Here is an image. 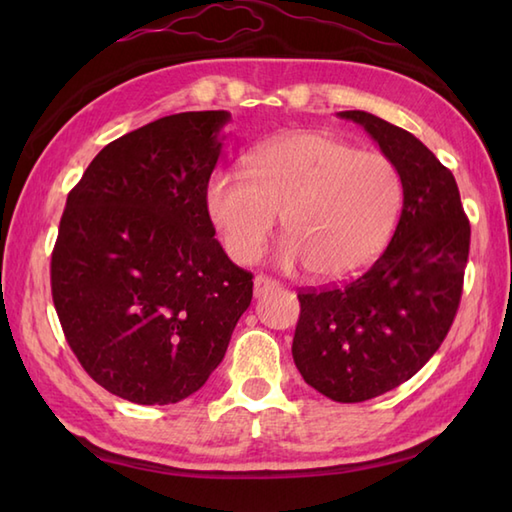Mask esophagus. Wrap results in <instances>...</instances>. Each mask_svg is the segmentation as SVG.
Wrapping results in <instances>:
<instances>
[{
  "label": "esophagus",
  "mask_w": 512,
  "mask_h": 512,
  "mask_svg": "<svg viewBox=\"0 0 512 512\" xmlns=\"http://www.w3.org/2000/svg\"><path fill=\"white\" fill-rule=\"evenodd\" d=\"M275 288H279L277 281H275V279H270V277H266V275H257V277L253 279L255 297H262V295H266L268 290H275Z\"/></svg>",
  "instance_id": "esophagus-1"
}]
</instances>
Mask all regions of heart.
<instances>
[{"label": "heart", "instance_id": "1", "mask_svg": "<svg viewBox=\"0 0 512 512\" xmlns=\"http://www.w3.org/2000/svg\"><path fill=\"white\" fill-rule=\"evenodd\" d=\"M405 200L394 160L323 132H290L248 156V176L215 171L206 211L235 262L264 253L281 215L288 239L279 262L306 264L321 281H343L376 262Z\"/></svg>", "mask_w": 512, "mask_h": 512}]
</instances>
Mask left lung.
Masks as SVG:
<instances>
[{
    "instance_id": "obj_1",
    "label": "left lung",
    "mask_w": 512,
    "mask_h": 512,
    "mask_svg": "<svg viewBox=\"0 0 512 512\" xmlns=\"http://www.w3.org/2000/svg\"><path fill=\"white\" fill-rule=\"evenodd\" d=\"M339 116L394 160L405 200L394 237L367 273L299 290L292 358L319 394L363 402L396 389L438 352L460 306L471 224L453 173L416 136L361 110Z\"/></svg>"
}]
</instances>
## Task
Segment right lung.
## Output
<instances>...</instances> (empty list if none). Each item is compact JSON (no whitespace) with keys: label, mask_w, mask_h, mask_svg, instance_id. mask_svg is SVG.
<instances>
[{"label":"right lung","mask_w":512,"mask_h":512,"mask_svg":"<svg viewBox=\"0 0 512 512\" xmlns=\"http://www.w3.org/2000/svg\"><path fill=\"white\" fill-rule=\"evenodd\" d=\"M228 121L182 112L134 129L65 202L50 264L63 334L96 383L136 405L195 394L253 299L206 211Z\"/></svg>","instance_id":"right-lung-1"}]
</instances>
